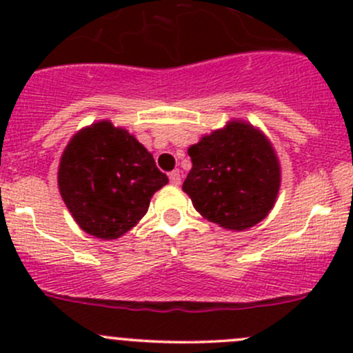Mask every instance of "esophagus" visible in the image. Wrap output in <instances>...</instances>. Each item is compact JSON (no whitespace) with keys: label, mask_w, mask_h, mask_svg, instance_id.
<instances>
[{"label":"esophagus","mask_w":353,"mask_h":353,"mask_svg":"<svg viewBox=\"0 0 353 353\" xmlns=\"http://www.w3.org/2000/svg\"><path fill=\"white\" fill-rule=\"evenodd\" d=\"M169 179H170V184H172V186H179L181 184L179 170H172V172L169 174Z\"/></svg>","instance_id":"1"}]
</instances>
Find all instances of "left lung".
<instances>
[{
    "label": "left lung",
    "mask_w": 353,
    "mask_h": 353,
    "mask_svg": "<svg viewBox=\"0 0 353 353\" xmlns=\"http://www.w3.org/2000/svg\"><path fill=\"white\" fill-rule=\"evenodd\" d=\"M183 191L203 219L243 232L261 222L279 198L282 165L270 138L244 119H230L188 148Z\"/></svg>",
    "instance_id": "left-lung-1"
}]
</instances>
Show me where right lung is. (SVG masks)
Returning a JSON list of instances; mask_svg holds the SVG:
<instances>
[{
  "mask_svg": "<svg viewBox=\"0 0 353 353\" xmlns=\"http://www.w3.org/2000/svg\"><path fill=\"white\" fill-rule=\"evenodd\" d=\"M167 183L154 155L109 119L78 130L59 159L58 188L68 212L83 232L102 241L133 229Z\"/></svg>",
  "mask_w": 353,
  "mask_h": 353,
  "instance_id": "obj_1",
  "label": "right lung"
}]
</instances>
